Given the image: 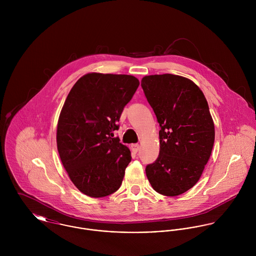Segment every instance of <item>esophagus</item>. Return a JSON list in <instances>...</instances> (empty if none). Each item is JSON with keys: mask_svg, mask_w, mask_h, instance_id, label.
I'll use <instances>...</instances> for the list:
<instances>
[{"mask_svg": "<svg viewBox=\"0 0 256 256\" xmlns=\"http://www.w3.org/2000/svg\"><path fill=\"white\" fill-rule=\"evenodd\" d=\"M131 150L133 152H137L140 150V145L139 144H132L131 145Z\"/></svg>", "mask_w": 256, "mask_h": 256, "instance_id": "1", "label": "esophagus"}]
</instances>
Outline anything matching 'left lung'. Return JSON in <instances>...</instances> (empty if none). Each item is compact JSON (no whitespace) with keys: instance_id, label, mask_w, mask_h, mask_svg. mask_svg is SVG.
Segmentation results:
<instances>
[{"instance_id":"8db88e82","label":"left lung","mask_w":256,"mask_h":256,"mask_svg":"<svg viewBox=\"0 0 256 256\" xmlns=\"http://www.w3.org/2000/svg\"><path fill=\"white\" fill-rule=\"evenodd\" d=\"M141 86L160 127V154L146 166V178L158 193L180 195L199 180L214 146L208 102L202 90L182 76H146Z\"/></svg>"}]
</instances>
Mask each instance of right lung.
Segmentation results:
<instances>
[{
    "label": "right lung",
    "mask_w": 256,
    "mask_h": 256,
    "mask_svg": "<svg viewBox=\"0 0 256 256\" xmlns=\"http://www.w3.org/2000/svg\"><path fill=\"white\" fill-rule=\"evenodd\" d=\"M139 84L129 74H86L65 100L57 125L59 156L72 182L90 197H106L121 186L132 158L113 132Z\"/></svg>",
    "instance_id": "obj_1"
}]
</instances>
